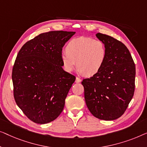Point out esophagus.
I'll return each instance as SVG.
<instances>
[{
    "label": "esophagus",
    "instance_id": "1",
    "mask_svg": "<svg viewBox=\"0 0 147 147\" xmlns=\"http://www.w3.org/2000/svg\"><path fill=\"white\" fill-rule=\"evenodd\" d=\"M80 81H81V79H80V78H78V77H76V80H75V82H76V83H78V82H80Z\"/></svg>",
    "mask_w": 147,
    "mask_h": 147
}]
</instances>
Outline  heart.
I'll return each instance as SVG.
<instances>
[{
  "label": "heart",
  "instance_id": "obj_1",
  "mask_svg": "<svg viewBox=\"0 0 147 147\" xmlns=\"http://www.w3.org/2000/svg\"><path fill=\"white\" fill-rule=\"evenodd\" d=\"M66 51L61 55L65 71H73L77 65L78 69L85 76L98 73L107 59V51L104 42L90 37L72 39L66 47Z\"/></svg>",
  "mask_w": 147,
  "mask_h": 147
}]
</instances>
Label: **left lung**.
Returning a JSON list of instances; mask_svg holds the SVG:
<instances>
[{
  "label": "left lung",
  "mask_w": 147,
  "mask_h": 147,
  "mask_svg": "<svg viewBox=\"0 0 147 147\" xmlns=\"http://www.w3.org/2000/svg\"><path fill=\"white\" fill-rule=\"evenodd\" d=\"M96 36L106 46L107 59L98 73L82 80L84 98L94 117L112 121L125 113L133 98L135 65L129 49L123 42L100 32Z\"/></svg>",
  "instance_id": "1"
}]
</instances>
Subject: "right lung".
I'll list each match as a JSON object with an SVG mask.
<instances>
[{
  "mask_svg": "<svg viewBox=\"0 0 147 147\" xmlns=\"http://www.w3.org/2000/svg\"><path fill=\"white\" fill-rule=\"evenodd\" d=\"M75 32L56 30L38 34L18 52L12 72L16 105L30 121L46 124L63 111L76 77L63 69V47Z\"/></svg>",
  "mask_w": 147,
  "mask_h": 147,
  "instance_id": "obj_1",
  "label": "right lung"
}]
</instances>
